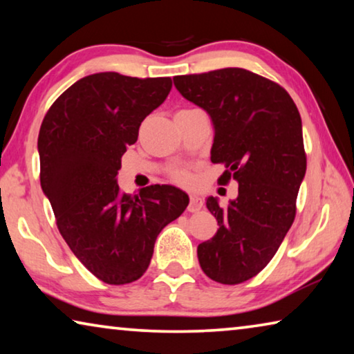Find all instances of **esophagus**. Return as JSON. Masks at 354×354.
Returning <instances> with one entry per match:
<instances>
[{"instance_id": "1", "label": "esophagus", "mask_w": 354, "mask_h": 354, "mask_svg": "<svg viewBox=\"0 0 354 354\" xmlns=\"http://www.w3.org/2000/svg\"><path fill=\"white\" fill-rule=\"evenodd\" d=\"M201 207H203V200L198 195L190 194L189 195V207H187L189 212H196V211H200Z\"/></svg>"}]
</instances>
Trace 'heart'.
Returning a JSON list of instances; mask_svg holds the SVG:
<instances>
[{
	"instance_id": "b5f03b06",
	"label": "heart",
	"mask_w": 354,
	"mask_h": 354,
	"mask_svg": "<svg viewBox=\"0 0 354 354\" xmlns=\"http://www.w3.org/2000/svg\"><path fill=\"white\" fill-rule=\"evenodd\" d=\"M194 111H198V109H181L176 112V115H184V113H189ZM169 176L171 181H175L176 184H183V185H187L192 181L189 170L184 169V167H171L169 171Z\"/></svg>"
}]
</instances>
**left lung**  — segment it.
I'll return each instance as SVG.
<instances>
[{"mask_svg":"<svg viewBox=\"0 0 354 354\" xmlns=\"http://www.w3.org/2000/svg\"><path fill=\"white\" fill-rule=\"evenodd\" d=\"M173 81L212 118L211 160L226 167L218 183H239L237 198L226 207L214 196L206 201L218 230L198 245L200 266L217 283L241 284L272 261L295 220L306 173L301 117L286 88L245 68Z\"/></svg>","mask_w":354,"mask_h":354,"instance_id":"obj_1","label":"left lung"}]
</instances>
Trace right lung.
Instances as JSON below:
<instances>
[{"label":"right lung","mask_w":354,"mask_h":354,"mask_svg":"<svg viewBox=\"0 0 354 354\" xmlns=\"http://www.w3.org/2000/svg\"><path fill=\"white\" fill-rule=\"evenodd\" d=\"M170 88L171 77L95 73L68 87L41 122V190L64 241L106 284L139 279L151 262L156 237L189 205V196L173 185H148L131 196L115 179L143 118Z\"/></svg>","instance_id":"add662e5"}]
</instances>
